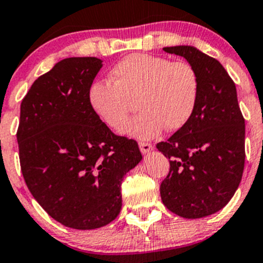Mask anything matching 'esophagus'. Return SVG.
I'll list each match as a JSON object with an SVG mask.
<instances>
[{
  "instance_id": "obj_1",
  "label": "esophagus",
  "mask_w": 263,
  "mask_h": 263,
  "mask_svg": "<svg viewBox=\"0 0 263 263\" xmlns=\"http://www.w3.org/2000/svg\"><path fill=\"white\" fill-rule=\"evenodd\" d=\"M139 146H140V150H141L142 154L150 153V151L154 148L153 145L148 144V142H139Z\"/></svg>"
}]
</instances>
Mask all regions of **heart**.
I'll list each match as a JSON object with an SVG mask.
<instances>
[{"label": "heart", "instance_id": "b5f03b06", "mask_svg": "<svg viewBox=\"0 0 263 263\" xmlns=\"http://www.w3.org/2000/svg\"><path fill=\"white\" fill-rule=\"evenodd\" d=\"M110 81L90 85L87 100L94 115L109 128L121 129L132 102L140 113L122 129L127 136L151 140L177 131L192 118L200 99L197 70L185 61L134 53L109 71Z\"/></svg>", "mask_w": 263, "mask_h": 263}]
</instances>
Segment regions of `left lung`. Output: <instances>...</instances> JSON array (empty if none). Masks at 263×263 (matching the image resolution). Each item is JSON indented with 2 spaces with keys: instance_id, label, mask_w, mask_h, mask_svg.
Listing matches in <instances>:
<instances>
[{
  "instance_id": "left-lung-1",
  "label": "left lung",
  "mask_w": 263,
  "mask_h": 263,
  "mask_svg": "<svg viewBox=\"0 0 263 263\" xmlns=\"http://www.w3.org/2000/svg\"><path fill=\"white\" fill-rule=\"evenodd\" d=\"M197 70L201 90L191 121L156 145L169 158L161 201L185 219L217 213L234 196L245 169L246 124L234 81L221 63L191 46L163 48Z\"/></svg>"
}]
</instances>
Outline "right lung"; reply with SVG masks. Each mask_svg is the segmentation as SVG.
I'll return each instance as SVG.
<instances>
[{"label":"right lung","instance_id":"1","mask_svg":"<svg viewBox=\"0 0 263 263\" xmlns=\"http://www.w3.org/2000/svg\"><path fill=\"white\" fill-rule=\"evenodd\" d=\"M97 57H70L39 76L21 102L18 158L26 185L55 221L89 230L122 208L123 177L141 161L135 140L117 136L91 110Z\"/></svg>","mask_w":263,"mask_h":263}]
</instances>
